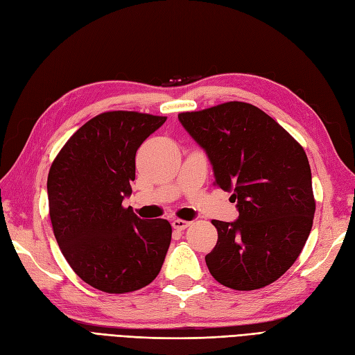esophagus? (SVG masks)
Instances as JSON below:
<instances>
[{
	"mask_svg": "<svg viewBox=\"0 0 355 355\" xmlns=\"http://www.w3.org/2000/svg\"><path fill=\"white\" fill-rule=\"evenodd\" d=\"M187 226H190V222H187V220H181V219L172 220V228L177 231H184Z\"/></svg>",
	"mask_w": 355,
	"mask_h": 355,
	"instance_id": "esophagus-1",
	"label": "esophagus"
}]
</instances>
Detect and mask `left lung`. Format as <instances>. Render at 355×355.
<instances>
[{"mask_svg":"<svg viewBox=\"0 0 355 355\" xmlns=\"http://www.w3.org/2000/svg\"><path fill=\"white\" fill-rule=\"evenodd\" d=\"M210 160L217 187L237 202L239 219L213 220L217 243L205 257L219 284L252 291L294 264L311 234L315 199L302 145L259 107L228 102L178 115Z\"/></svg>","mask_w":355,"mask_h":355,"instance_id":"1","label":"left lung"}]
</instances>
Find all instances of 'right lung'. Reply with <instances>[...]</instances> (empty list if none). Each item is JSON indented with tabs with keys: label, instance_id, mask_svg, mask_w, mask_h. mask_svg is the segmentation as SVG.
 Instances as JSON below:
<instances>
[{
	"label": "right lung",
	"instance_id": "1",
	"mask_svg": "<svg viewBox=\"0 0 355 355\" xmlns=\"http://www.w3.org/2000/svg\"><path fill=\"white\" fill-rule=\"evenodd\" d=\"M165 121L127 111L100 114L71 136L49 169L58 246L76 275L103 293L147 286L165 261L171 223L141 219L121 205L132 195L136 151Z\"/></svg>",
	"mask_w": 355,
	"mask_h": 355
}]
</instances>
